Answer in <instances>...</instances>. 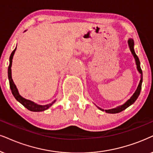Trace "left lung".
Masks as SVG:
<instances>
[{
  "instance_id": "left-lung-1",
  "label": "left lung",
  "mask_w": 153,
  "mask_h": 153,
  "mask_svg": "<svg viewBox=\"0 0 153 153\" xmlns=\"http://www.w3.org/2000/svg\"><path fill=\"white\" fill-rule=\"evenodd\" d=\"M128 47H129L131 52L133 56H134L135 61H136V68H137V70L138 71V72L140 73V80L139 82V84L136 88V91L134 92V94L132 95V96L128 99V100L126 101V102L124 103L123 105H121L120 106L116 107V108H112V109H110V110H103V109H101L100 108H98L99 110H100L101 111H105V112L107 113H110V114H116V113H119L122 111L124 110L125 109H126L128 107H129L130 105H131L132 104H134L135 101L137 100L138 97L139 96L140 93V90H141V86H142V82H143V72L141 70V68H140V60L138 59V57L137 55H136V53L134 51V41L132 39H128Z\"/></svg>"
}]
</instances>
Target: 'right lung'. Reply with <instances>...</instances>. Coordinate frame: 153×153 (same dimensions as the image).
<instances>
[{"mask_svg":"<svg viewBox=\"0 0 153 153\" xmlns=\"http://www.w3.org/2000/svg\"><path fill=\"white\" fill-rule=\"evenodd\" d=\"M16 49H17V47L15 48V50H14L13 52H12L10 57V64L8 67V70H7V74H8V79H9V83H10V87L12 94H13V96L15 97V98L19 102H20L23 106H25L26 108L28 109L29 110L32 111V112H42V111L46 110L48 109L54 103L56 100H55L53 102L51 103H49V104L45 105H38L36 103H35L33 101L27 100V99L24 98L22 96H21L19 94L18 89L17 88V86L14 83V81L12 79V62H13V58L14 56V54H15Z\"/></svg>","mask_w":153,"mask_h":153,"instance_id":"1","label":"right lung"}]
</instances>
